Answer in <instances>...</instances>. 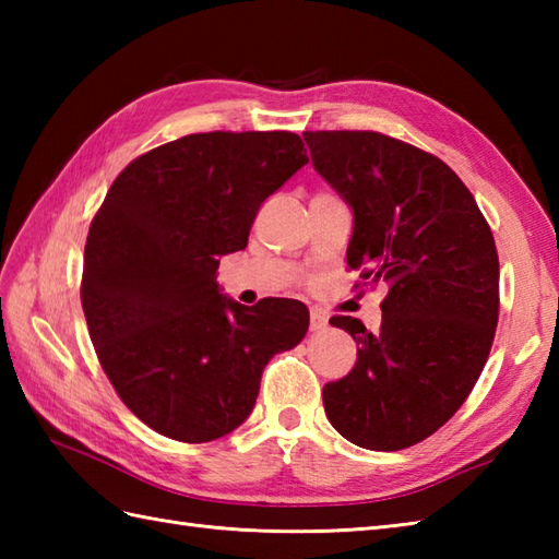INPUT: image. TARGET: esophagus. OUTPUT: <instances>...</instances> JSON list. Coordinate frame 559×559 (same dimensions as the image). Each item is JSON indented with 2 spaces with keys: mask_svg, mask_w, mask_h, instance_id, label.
Instances as JSON below:
<instances>
[{
  "mask_svg": "<svg viewBox=\"0 0 559 559\" xmlns=\"http://www.w3.org/2000/svg\"><path fill=\"white\" fill-rule=\"evenodd\" d=\"M326 326V314L319 312V310H312L310 312V329L312 331H322Z\"/></svg>",
  "mask_w": 559,
  "mask_h": 559,
  "instance_id": "obj_1",
  "label": "esophagus"
}]
</instances>
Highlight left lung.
Returning a JSON list of instances; mask_svg holds the SVG:
<instances>
[{"instance_id": "obj_1", "label": "left lung", "mask_w": 559, "mask_h": 559, "mask_svg": "<svg viewBox=\"0 0 559 559\" xmlns=\"http://www.w3.org/2000/svg\"><path fill=\"white\" fill-rule=\"evenodd\" d=\"M314 170L353 211L348 266L386 283L382 326H331L358 360L324 384L329 423L348 442L396 451L437 432L468 399L500 314V259L488 221L447 163L377 132H305Z\"/></svg>"}]
</instances>
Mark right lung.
Masks as SVG:
<instances>
[{
	"label": "right lung",
	"mask_w": 559,
	"mask_h": 559,
	"mask_svg": "<svg viewBox=\"0 0 559 559\" xmlns=\"http://www.w3.org/2000/svg\"><path fill=\"white\" fill-rule=\"evenodd\" d=\"M305 163L293 132H209L144 153L112 182L88 230L81 305L105 374L156 432L189 444L233 432L266 362L305 338L302 302L245 307L216 281Z\"/></svg>",
	"instance_id": "obj_1"
}]
</instances>
